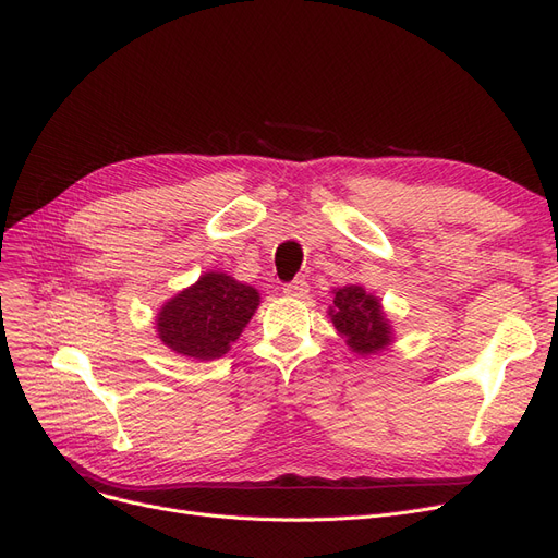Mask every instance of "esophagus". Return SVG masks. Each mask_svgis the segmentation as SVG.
<instances>
[{"mask_svg": "<svg viewBox=\"0 0 558 558\" xmlns=\"http://www.w3.org/2000/svg\"><path fill=\"white\" fill-rule=\"evenodd\" d=\"M307 290H311V287H307V282H305L303 278H296V280L287 282V284L282 287L284 296H294V299H301V296H305V294H307Z\"/></svg>", "mask_w": 558, "mask_h": 558, "instance_id": "1", "label": "esophagus"}]
</instances>
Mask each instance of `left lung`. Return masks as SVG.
Wrapping results in <instances>:
<instances>
[{
    "label": "left lung",
    "mask_w": 558,
    "mask_h": 558,
    "mask_svg": "<svg viewBox=\"0 0 558 558\" xmlns=\"http://www.w3.org/2000/svg\"><path fill=\"white\" fill-rule=\"evenodd\" d=\"M338 336L359 356H377L396 342L393 326L379 296L365 292L363 284H347L333 290V305H328Z\"/></svg>",
    "instance_id": "8db88e82"
}]
</instances>
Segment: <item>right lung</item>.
Here are the masks:
<instances>
[{"label":"right lung","mask_w":558,"mask_h":558,"mask_svg":"<svg viewBox=\"0 0 558 558\" xmlns=\"http://www.w3.org/2000/svg\"><path fill=\"white\" fill-rule=\"evenodd\" d=\"M257 305L259 292L253 284L209 271L160 305L156 333L179 356L214 361L230 352Z\"/></svg>","instance_id":"add662e5"}]
</instances>
